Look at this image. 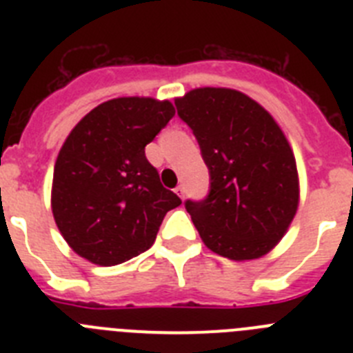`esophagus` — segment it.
Masks as SVG:
<instances>
[{
	"mask_svg": "<svg viewBox=\"0 0 353 353\" xmlns=\"http://www.w3.org/2000/svg\"><path fill=\"white\" fill-rule=\"evenodd\" d=\"M174 192H176V194H179L180 198L183 199V196H185V187H183V185H179V187H176V189H174Z\"/></svg>",
	"mask_w": 353,
	"mask_h": 353,
	"instance_id": "34e87169",
	"label": "esophagus"
}]
</instances>
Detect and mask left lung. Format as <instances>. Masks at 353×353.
I'll return each instance as SVG.
<instances>
[{"instance_id": "1", "label": "left lung", "mask_w": 353, "mask_h": 353, "mask_svg": "<svg viewBox=\"0 0 353 353\" xmlns=\"http://www.w3.org/2000/svg\"><path fill=\"white\" fill-rule=\"evenodd\" d=\"M174 105L210 174L208 194L185 201L201 240L230 260L267 254L299 205L297 166L283 130L236 90H192Z\"/></svg>"}]
</instances>
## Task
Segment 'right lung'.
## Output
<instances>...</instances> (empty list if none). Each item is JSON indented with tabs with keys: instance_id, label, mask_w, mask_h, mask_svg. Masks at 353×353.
<instances>
[{
	"instance_id": "1",
	"label": "right lung",
	"mask_w": 353,
	"mask_h": 353,
	"mask_svg": "<svg viewBox=\"0 0 353 353\" xmlns=\"http://www.w3.org/2000/svg\"><path fill=\"white\" fill-rule=\"evenodd\" d=\"M174 117L171 102L123 97L92 109L54 164L52 215L63 239L92 263H123L154 244L182 199L159 180L145 146Z\"/></svg>"
}]
</instances>
